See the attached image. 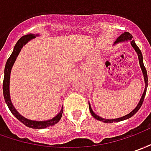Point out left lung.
<instances>
[{
    "mask_svg": "<svg viewBox=\"0 0 151 151\" xmlns=\"http://www.w3.org/2000/svg\"><path fill=\"white\" fill-rule=\"evenodd\" d=\"M125 41H130V43H131V45L133 47V49L135 50V52L137 54V56H138V60H139V65L140 67H141V69H142V71L143 73V78H144V81H145V90H144V92H143L142 95V98L140 99L139 103L137 104V107L134 109H133V111L129 112V114H127L125 116H124L122 117H119V118H116V119H104V118H102V117L99 116L98 115H96V114L93 111L91 108V104L89 103V108H90V111H91V113L93 116L95 117L96 120H99V121H103V122H104V123H113V122H119V121H122V120H127V119H129L130 117H132L134 115V114L136 113L137 111H138L140 109V108L142 107V105L143 100H144V98H145V96H146V89H147V86H148V78H147V72H146V69L145 68V66H144V64H143V57H142V52H141V50L139 49V47L137 46V44L134 42V40L133 39V35L129 33V32H124L123 34H121L119 36V37L117 38V40L114 42V44H117V43H122V42H125Z\"/></svg>",
    "mask_w": 151,
    "mask_h": 151,
    "instance_id": "8db88e82",
    "label": "left lung"
}]
</instances>
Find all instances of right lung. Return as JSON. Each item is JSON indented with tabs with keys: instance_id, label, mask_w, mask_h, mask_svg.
Here are the masks:
<instances>
[{
	"instance_id": "1",
	"label": "right lung",
	"mask_w": 151,
	"mask_h": 151,
	"mask_svg": "<svg viewBox=\"0 0 151 151\" xmlns=\"http://www.w3.org/2000/svg\"><path fill=\"white\" fill-rule=\"evenodd\" d=\"M37 36H40L39 34H28L27 35H24L19 39L17 43L15 44L14 47V51L7 60V62L5 64V75H4V81H3V95H4V98H5V103L9 108V110L12 112V114L18 120H20L22 123L25 124L26 126L29 127V128H32V129H45L47 127L52 126L56 123H58L60 120L61 119L63 113V107L60 109V111L56 116H54L52 119L47 120H29L26 117L22 116L21 114L19 113L16 108L14 107V105L12 104L11 99H10V94H9V80H10V73H11V69L13 68V65L14 64L15 60L18 57V54L21 52L22 48L23 47L24 45L30 41V40H33Z\"/></svg>"
}]
</instances>
